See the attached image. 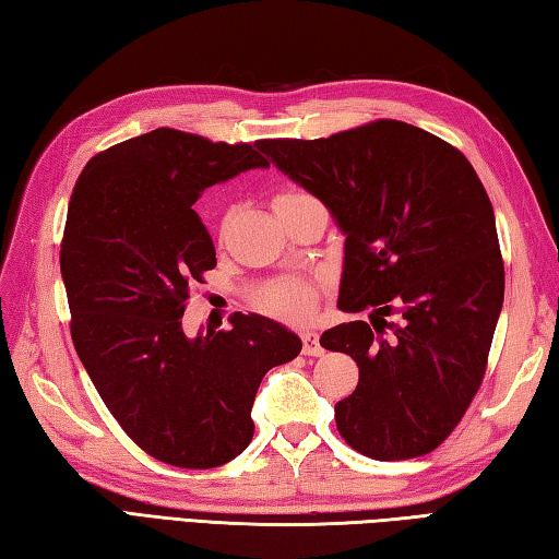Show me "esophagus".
<instances>
[{
    "label": "esophagus",
    "instance_id": "esophagus-1",
    "mask_svg": "<svg viewBox=\"0 0 559 559\" xmlns=\"http://www.w3.org/2000/svg\"><path fill=\"white\" fill-rule=\"evenodd\" d=\"M302 353L312 355V358H319V355L324 353V348L319 346V336L314 334V331H305L302 334Z\"/></svg>",
    "mask_w": 559,
    "mask_h": 559
}]
</instances>
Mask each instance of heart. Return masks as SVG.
<instances>
[{"label":"heart","mask_w":559,"mask_h":559,"mask_svg":"<svg viewBox=\"0 0 559 559\" xmlns=\"http://www.w3.org/2000/svg\"><path fill=\"white\" fill-rule=\"evenodd\" d=\"M302 197L307 194L298 192V189H283V192L273 197V209L290 204V201H298ZM259 307L264 312L283 317V319H302L312 307V288L307 286V283H298V281L281 283V286L261 295Z\"/></svg>","instance_id":"obj_1"}]
</instances>
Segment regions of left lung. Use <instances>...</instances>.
I'll list each match as a JSON object with an SVG mask.
<instances>
[{
	"mask_svg": "<svg viewBox=\"0 0 559 559\" xmlns=\"http://www.w3.org/2000/svg\"><path fill=\"white\" fill-rule=\"evenodd\" d=\"M259 146L346 233L341 310L372 312L319 338L360 370L334 408L341 437L377 461L430 454L478 394L504 300L480 177L456 146L399 120Z\"/></svg>",
	"mask_w": 559,
	"mask_h": 559,
	"instance_id": "8db88e82",
	"label": "left lung"
}]
</instances>
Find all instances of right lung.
Wrapping results in <instances>:
<instances>
[{"label":"right lung","instance_id":"right-lung-1","mask_svg":"<svg viewBox=\"0 0 559 559\" xmlns=\"http://www.w3.org/2000/svg\"><path fill=\"white\" fill-rule=\"evenodd\" d=\"M160 127L93 156L69 199L59 252L71 341L134 444L177 468H216L252 442V403L300 338L259 314L187 338L182 314L216 249L194 204L206 187L269 160Z\"/></svg>","mask_w":559,"mask_h":559}]
</instances>
